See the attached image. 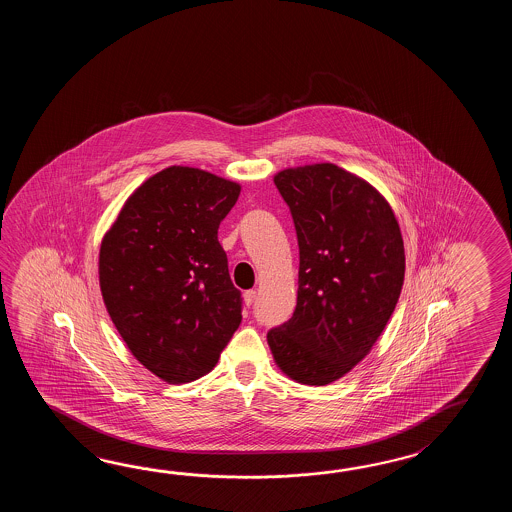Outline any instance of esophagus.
Instances as JSON below:
<instances>
[{"label":"esophagus","mask_w":512,"mask_h":512,"mask_svg":"<svg viewBox=\"0 0 512 512\" xmlns=\"http://www.w3.org/2000/svg\"><path fill=\"white\" fill-rule=\"evenodd\" d=\"M254 300H256V291H247V293L243 294V302L247 307H251L254 304Z\"/></svg>","instance_id":"obj_1"}]
</instances>
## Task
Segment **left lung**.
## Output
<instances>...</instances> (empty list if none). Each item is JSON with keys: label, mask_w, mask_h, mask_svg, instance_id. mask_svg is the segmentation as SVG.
<instances>
[{"label": "left lung", "mask_w": 512, "mask_h": 512, "mask_svg": "<svg viewBox=\"0 0 512 512\" xmlns=\"http://www.w3.org/2000/svg\"><path fill=\"white\" fill-rule=\"evenodd\" d=\"M274 185L293 216L300 271L293 318L267 333L278 368L326 386L370 353L404 282V243L390 203L333 163L285 168Z\"/></svg>", "instance_id": "left-lung-1"}]
</instances>
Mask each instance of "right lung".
<instances>
[{
  "label": "right lung",
  "mask_w": 512,
  "mask_h": 512,
  "mask_svg": "<svg viewBox=\"0 0 512 512\" xmlns=\"http://www.w3.org/2000/svg\"><path fill=\"white\" fill-rule=\"evenodd\" d=\"M241 186L190 166L146 179L98 252V282L131 355L168 384L207 375L241 324L219 223Z\"/></svg>",
  "instance_id": "right-lung-1"
}]
</instances>
